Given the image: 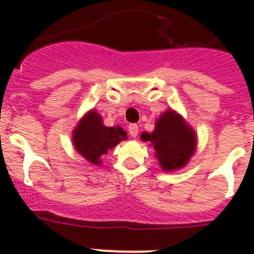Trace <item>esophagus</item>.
Masks as SVG:
<instances>
[{
    "label": "esophagus",
    "mask_w": 254,
    "mask_h": 254,
    "mask_svg": "<svg viewBox=\"0 0 254 254\" xmlns=\"http://www.w3.org/2000/svg\"><path fill=\"white\" fill-rule=\"evenodd\" d=\"M128 132H129V134H131L132 137H137V133H138L137 125H129L128 126Z\"/></svg>",
    "instance_id": "esophagus-1"
}]
</instances>
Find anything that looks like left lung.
I'll list each match as a JSON object with an SVG mask.
<instances>
[{
	"instance_id": "1",
	"label": "left lung",
	"mask_w": 254,
	"mask_h": 254,
	"mask_svg": "<svg viewBox=\"0 0 254 254\" xmlns=\"http://www.w3.org/2000/svg\"><path fill=\"white\" fill-rule=\"evenodd\" d=\"M141 140L154 147L164 172H174L186 167L197 147V134L179 113L167 109L155 121L152 132H142Z\"/></svg>"
}]
</instances>
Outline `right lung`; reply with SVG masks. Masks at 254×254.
<instances>
[{
	"instance_id": "add662e5",
	"label": "right lung",
	"mask_w": 254,
	"mask_h": 254,
	"mask_svg": "<svg viewBox=\"0 0 254 254\" xmlns=\"http://www.w3.org/2000/svg\"><path fill=\"white\" fill-rule=\"evenodd\" d=\"M123 140H127V132L121 126H104L102 116L95 109L85 113L72 131L75 150L94 165H102L103 155Z\"/></svg>"
}]
</instances>
